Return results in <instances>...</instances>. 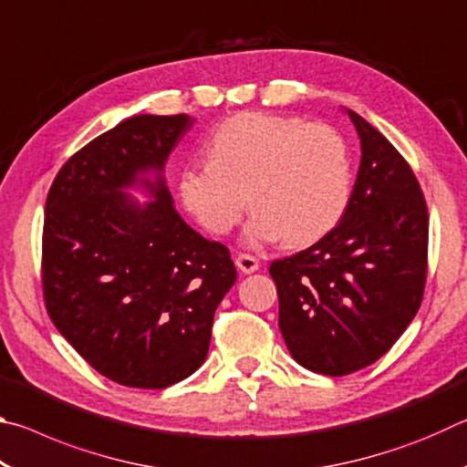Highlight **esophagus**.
I'll return each instance as SVG.
<instances>
[{
  "label": "esophagus",
  "mask_w": 467,
  "mask_h": 467,
  "mask_svg": "<svg viewBox=\"0 0 467 467\" xmlns=\"http://www.w3.org/2000/svg\"><path fill=\"white\" fill-rule=\"evenodd\" d=\"M236 267H239L243 274H253V272L259 270V262L253 255H247V253H241V255L236 257Z\"/></svg>",
  "instance_id": "esophagus-1"
}]
</instances>
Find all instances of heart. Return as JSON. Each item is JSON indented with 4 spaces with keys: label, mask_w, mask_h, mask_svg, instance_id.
Segmentation results:
<instances>
[{
    "label": "heart",
    "mask_w": 467,
    "mask_h": 467,
    "mask_svg": "<svg viewBox=\"0 0 467 467\" xmlns=\"http://www.w3.org/2000/svg\"><path fill=\"white\" fill-rule=\"evenodd\" d=\"M205 154L210 162L181 172L177 192L214 234L231 233L249 205L251 244H309L339 223L350 202V150L326 123L241 113L218 125Z\"/></svg>",
    "instance_id": "b5f03b06"
}]
</instances>
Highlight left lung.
<instances>
[{
  "label": "left lung",
  "instance_id": "left-lung-1",
  "mask_svg": "<svg viewBox=\"0 0 467 467\" xmlns=\"http://www.w3.org/2000/svg\"><path fill=\"white\" fill-rule=\"evenodd\" d=\"M360 167L344 216L309 249L270 265L278 326L300 367L342 377L373 365L422 303L429 212L410 164L348 110Z\"/></svg>",
  "mask_w": 467,
  "mask_h": 467
}]
</instances>
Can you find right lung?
Masks as SVG:
<instances>
[{"label":"right lung","instance_id":"add662e5","mask_svg":"<svg viewBox=\"0 0 467 467\" xmlns=\"http://www.w3.org/2000/svg\"><path fill=\"white\" fill-rule=\"evenodd\" d=\"M189 115H133L55 177L45 203L43 295L59 334L110 381L164 389L208 357L236 270L175 210L162 177ZM140 186L152 202L124 192Z\"/></svg>","mask_w":467,"mask_h":467}]
</instances>
